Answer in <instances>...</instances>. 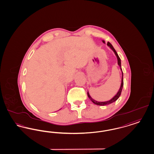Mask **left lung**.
I'll return each mask as SVG.
<instances>
[{"instance_id": "8db88e82", "label": "left lung", "mask_w": 154, "mask_h": 154, "mask_svg": "<svg viewBox=\"0 0 154 154\" xmlns=\"http://www.w3.org/2000/svg\"><path fill=\"white\" fill-rule=\"evenodd\" d=\"M103 43H105L104 41H103ZM107 45L111 48V49L112 50L114 51L115 55H116V57H117V63H118V65H119V66L120 67V69H121L122 72V83H121V86H120V89H119V91H118L117 94H116L112 99H111V100H109V101H105V102H99V101H97L94 100V99H93L91 97V96L89 95V93L88 92V97L92 101L94 104L98 105H106L110 104L111 103H112L116 101L117 99L119 98V97H120V94H121V93H122V89H123V85H124V82H123V71H122V67H121V60H120V57H119V55L117 54L116 51L113 48V47L112 46V45H111V43H110V42H108Z\"/></svg>"}]
</instances>
